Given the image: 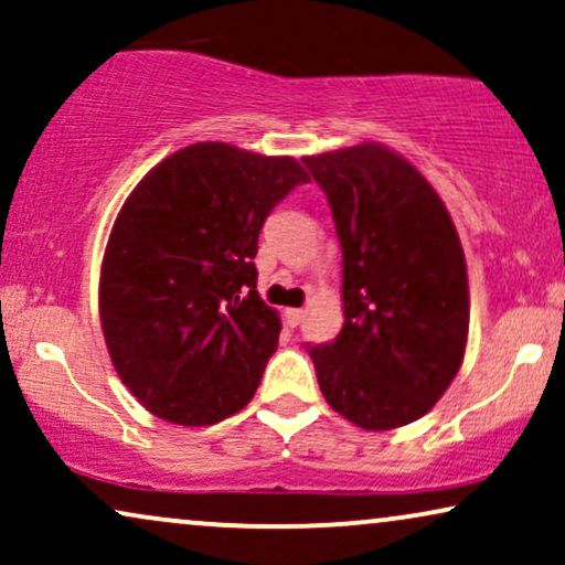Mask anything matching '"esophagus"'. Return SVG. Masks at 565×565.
Listing matches in <instances>:
<instances>
[{"label": "esophagus", "instance_id": "1", "mask_svg": "<svg viewBox=\"0 0 565 565\" xmlns=\"http://www.w3.org/2000/svg\"><path fill=\"white\" fill-rule=\"evenodd\" d=\"M284 318H287V322H289L291 328H297L299 322H302V318H305V310H295V307H291V310L284 312Z\"/></svg>", "mask_w": 565, "mask_h": 565}]
</instances>
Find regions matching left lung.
<instances>
[{
  "label": "left lung",
  "instance_id": "obj_1",
  "mask_svg": "<svg viewBox=\"0 0 565 565\" xmlns=\"http://www.w3.org/2000/svg\"><path fill=\"white\" fill-rule=\"evenodd\" d=\"M343 253V328L307 345L328 405L387 431L424 416L465 356L468 268L445 201L382 145L302 157Z\"/></svg>",
  "mask_w": 565,
  "mask_h": 565
}]
</instances>
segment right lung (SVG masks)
Listing matches in <instances>:
<instances>
[{"label": "right lung", "instance_id": "obj_1", "mask_svg": "<svg viewBox=\"0 0 565 565\" xmlns=\"http://www.w3.org/2000/svg\"><path fill=\"white\" fill-rule=\"evenodd\" d=\"M310 183L295 157L199 141L134 188L100 270V322L120 382L149 413L209 426L245 408L281 320L255 291L258 235Z\"/></svg>", "mask_w": 565, "mask_h": 565}]
</instances>
